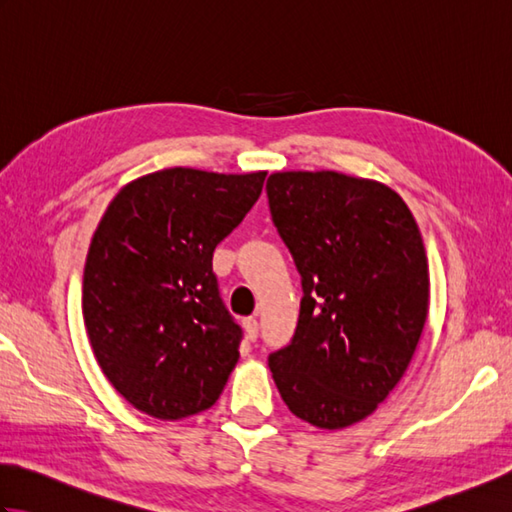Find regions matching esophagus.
Wrapping results in <instances>:
<instances>
[{
	"mask_svg": "<svg viewBox=\"0 0 512 512\" xmlns=\"http://www.w3.org/2000/svg\"><path fill=\"white\" fill-rule=\"evenodd\" d=\"M244 332H246V336H248L250 341L257 339V336H259V323H257L255 317L244 319Z\"/></svg>",
	"mask_w": 512,
	"mask_h": 512,
	"instance_id": "34e87169",
	"label": "esophagus"
}]
</instances>
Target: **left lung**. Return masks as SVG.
<instances>
[{"label":"left lung","instance_id":"obj_1","mask_svg":"<svg viewBox=\"0 0 512 512\" xmlns=\"http://www.w3.org/2000/svg\"><path fill=\"white\" fill-rule=\"evenodd\" d=\"M266 193L303 290L295 336L268 367L297 418L350 427L398 385L427 321L418 224L396 191L336 171L273 173Z\"/></svg>","mask_w":512,"mask_h":512}]
</instances>
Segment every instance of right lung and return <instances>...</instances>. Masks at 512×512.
Returning <instances> with one entry per match:
<instances>
[{"label":"right lung","mask_w":512,"mask_h":512,"mask_svg":"<svg viewBox=\"0 0 512 512\" xmlns=\"http://www.w3.org/2000/svg\"><path fill=\"white\" fill-rule=\"evenodd\" d=\"M266 171L165 169L107 206L83 270V319L96 361L129 405L180 420L220 398L242 328L226 310L213 250L244 220Z\"/></svg>","instance_id":"obj_1"}]
</instances>
